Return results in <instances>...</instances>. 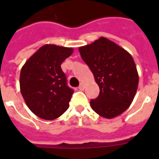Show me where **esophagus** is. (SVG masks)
Segmentation results:
<instances>
[{"label": "esophagus", "instance_id": "1", "mask_svg": "<svg viewBox=\"0 0 159 159\" xmlns=\"http://www.w3.org/2000/svg\"><path fill=\"white\" fill-rule=\"evenodd\" d=\"M78 89H79V90H81V91H83V90L84 89V84H83V83H81L79 85V87H78Z\"/></svg>", "mask_w": 159, "mask_h": 159}]
</instances>
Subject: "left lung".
Listing matches in <instances>:
<instances>
[{"instance_id":"left-lung-1","label":"left lung","mask_w":159,"mask_h":159,"mask_svg":"<svg viewBox=\"0 0 159 159\" xmlns=\"http://www.w3.org/2000/svg\"><path fill=\"white\" fill-rule=\"evenodd\" d=\"M83 61L93 72L100 94L90 106L105 118H113L129 107L136 93L139 76L132 56L106 37L80 47Z\"/></svg>"}]
</instances>
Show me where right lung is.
I'll list each match as a JSON object with an SVG mask.
<instances>
[{
	"instance_id": "obj_1",
	"label": "right lung",
	"mask_w": 159,
	"mask_h": 159,
	"mask_svg": "<svg viewBox=\"0 0 159 159\" xmlns=\"http://www.w3.org/2000/svg\"><path fill=\"white\" fill-rule=\"evenodd\" d=\"M72 52L71 48L46 44L23 66L20 91L27 107L40 118H58L69 107L74 91L67 86L60 66Z\"/></svg>"
}]
</instances>
